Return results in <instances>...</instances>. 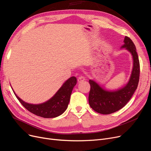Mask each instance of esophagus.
<instances>
[{
	"label": "esophagus",
	"mask_w": 151,
	"mask_h": 151,
	"mask_svg": "<svg viewBox=\"0 0 151 151\" xmlns=\"http://www.w3.org/2000/svg\"><path fill=\"white\" fill-rule=\"evenodd\" d=\"M85 80H86V78H85V77H84L83 76H80V77H78V83H82Z\"/></svg>",
	"instance_id": "esophagus-1"
}]
</instances>
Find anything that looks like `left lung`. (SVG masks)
<instances>
[{
    "label": "left lung",
    "mask_w": 151,
    "mask_h": 151,
    "mask_svg": "<svg viewBox=\"0 0 151 151\" xmlns=\"http://www.w3.org/2000/svg\"><path fill=\"white\" fill-rule=\"evenodd\" d=\"M120 49H125L133 58L132 73L125 86L115 91H109L103 88L95 81L89 80L91 86L89 106L96 112L101 114H110L122 109L131 99L138 85L140 67L135 45L132 39L125 36Z\"/></svg>",
    "instance_id": "8db88e82"
}]
</instances>
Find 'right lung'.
Returning a JSON list of instances; mask_svg holds the SVG:
<instances>
[{"mask_svg": "<svg viewBox=\"0 0 151 151\" xmlns=\"http://www.w3.org/2000/svg\"><path fill=\"white\" fill-rule=\"evenodd\" d=\"M76 82V77H70L63 83L62 86L50 99L43 103L37 104L24 102L16 94L14 89L13 91L18 101L30 112L39 116L50 119L62 115L67 110L72 90Z\"/></svg>", "mask_w": 151, "mask_h": 151, "instance_id": "add662e5", "label": "right lung"}]
</instances>
